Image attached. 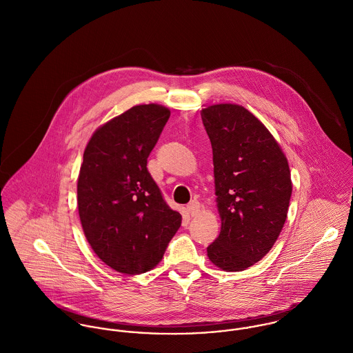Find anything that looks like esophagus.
<instances>
[{
  "label": "esophagus",
  "instance_id": "34e87169",
  "mask_svg": "<svg viewBox=\"0 0 353 353\" xmlns=\"http://www.w3.org/2000/svg\"><path fill=\"white\" fill-rule=\"evenodd\" d=\"M188 212H189V214L192 216V217H194V216H197L199 213H200V202L199 201H192L189 205H188Z\"/></svg>",
  "mask_w": 353,
  "mask_h": 353
}]
</instances>
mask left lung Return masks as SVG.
Segmentation results:
<instances>
[{"label":"left lung","mask_w":353,"mask_h":353,"mask_svg":"<svg viewBox=\"0 0 353 353\" xmlns=\"http://www.w3.org/2000/svg\"><path fill=\"white\" fill-rule=\"evenodd\" d=\"M213 152L220 235L206 249L217 268L239 272L261 261L277 241L292 194L291 171L279 143L239 104L201 111Z\"/></svg>","instance_id":"obj_1"}]
</instances>
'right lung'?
<instances>
[{
	"instance_id": "1",
	"label": "right lung",
	"mask_w": 353,
	"mask_h": 353,
	"mask_svg": "<svg viewBox=\"0 0 353 353\" xmlns=\"http://www.w3.org/2000/svg\"><path fill=\"white\" fill-rule=\"evenodd\" d=\"M170 114L160 104L134 105L101 126L84 151L77 181L83 231L95 254L119 273L154 268L182 223L147 168Z\"/></svg>"
}]
</instances>
